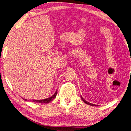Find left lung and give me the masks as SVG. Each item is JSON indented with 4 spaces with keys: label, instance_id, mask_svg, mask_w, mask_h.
Returning a JSON list of instances; mask_svg holds the SVG:
<instances>
[{
    "label": "left lung",
    "instance_id": "left-lung-1",
    "mask_svg": "<svg viewBox=\"0 0 131 131\" xmlns=\"http://www.w3.org/2000/svg\"><path fill=\"white\" fill-rule=\"evenodd\" d=\"M81 98H82V101H83L85 103L87 104H89V105H91V106H97V105H96V104H91V103H89V102H88V101H86L85 100L83 99V98H82V96H81Z\"/></svg>",
    "mask_w": 131,
    "mask_h": 131
}]
</instances>
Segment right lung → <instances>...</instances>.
<instances>
[{
  "mask_svg": "<svg viewBox=\"0 0 131 131\" xmlns=\"http://www.w3.org/2000/svg\"><path fill=\"white\" fill-rule=\"evenodd\" d=\"M57 94V91H55V93H54V95H53L51 97H49L48 99H42V100H30L32 102H37V103H43V104H46L48 103V102H51L56 97V95ZM25 101H27V99H25Z\"/></svg>",
  "mask_w": 131,
  "mask_h": 131,
  "instance_id": "add662e5",
  "label": "right lung"
}]
</instances>
